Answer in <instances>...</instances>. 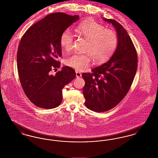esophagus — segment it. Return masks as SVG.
Here are the masks:
<instances>
[{
  "instance_id": "1",
  "label": "esophagus",
  "mask_w": 158,
  "mask_h": 158,
  "mask_svg": "<svg viewBox=\"0 0 158 158\" xmlns=\"http://www.w3.org/2000/svg\"><path fill=\"white\" fill-rule=\"evenodd\" d=\"M76 77H81L82 74H81V73H80V72H76Z\"/></svg>"
}]
</instances>
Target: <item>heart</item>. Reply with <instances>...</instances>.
Segmentation results:
<instances>
[{
  "mask_svg": "<svg viewBox=\"0 0 158 158\" xmlns=\"http://www.w3.org/2000/svg\"><path fill=\"white\" fill-rule=\"evenodd\" d=\"M76 31L88 40L84 54H73L65 60V64L77 71L85 70L90 64L92 57L97 63L103 62L108 59L115 50L118 42L117 36L113 31L96 22L83 23L79 25ZM73 35L66 29L61 35L60 43L66 50L72 48Z\"/></svg>",
  "mask_w": 158,
  "mask_h": 158,
  "instance_id": "1",
  "label": "heart"
}]
</instances>
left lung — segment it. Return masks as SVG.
<instances>
[{"instance_id": "obj_1", "label": "left lung", "mask_w": 158, "mask_h": 158, "mask_svg": "<svg viewBox=\"0 0 158 158\" xmlns=\"http://www.w3.org/2000/svg\"><path fill=\"white\" fill-rule=\"evenodd\" d=\"M102 19L116 30V49L107 62L92 70V73L82 75L85 82V106L98 113L108 111L120 102L130 88L137 68L136 50L127 31L114 19Z\"/></svg>"}]
</instances>
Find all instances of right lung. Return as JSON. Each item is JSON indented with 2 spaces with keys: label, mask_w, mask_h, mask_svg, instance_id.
<instances>
[{
  "label": "right lung",
  "mask_w": 158,
  "mask_h": 158,
  "mask_svg": "<svg viewBox=\"0 0 158 158\" xmlns=\"http://www.w3.org/2000/svg\"><path fill=\"white\" fill-rule=\"evenodd\" d=\"M79 18L62 12L48 14L30 27L21 40L17 53L19 80L25 95L37 106L52 109L60 105L63 88L76 77L69 66L55 75L50 72L60 68L56 59L61 56V34Z\"/></svg>",
  "instance_id": "right-lung-1"
}]
</instances>
